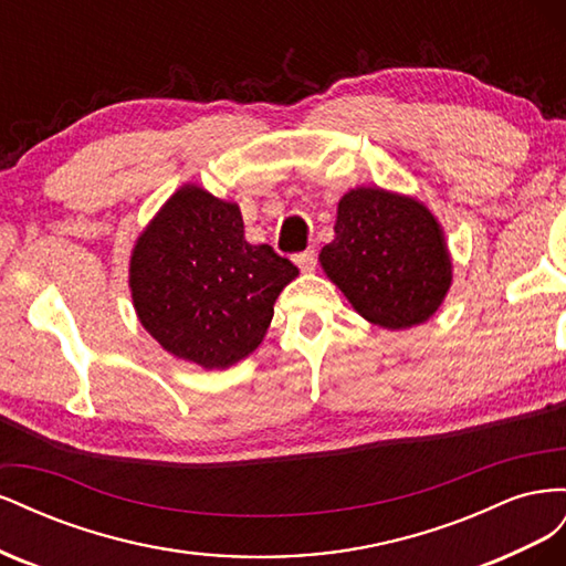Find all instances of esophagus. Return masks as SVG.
I'll list each match as a JSON object with an SVG mask.
<instances>
[{
    "instance_id": "34e87169",
    "label": "esophagus",
    "mask_w": 566,
    "mask_h": 566,
    "mask_svg": "<svg viewBox=\"0 0 566 566\" xmlns=\"http://www.w3.org/2000/svg\"><path fill=\"white\" fill-rule=\"evenodd\" d=\"M295 264L304 271V273H312L316 269V250H304L300 254H295Z\"/></svg>"
}]
</instances>
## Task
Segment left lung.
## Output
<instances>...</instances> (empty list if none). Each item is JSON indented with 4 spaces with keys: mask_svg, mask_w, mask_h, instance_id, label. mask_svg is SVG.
<instances>
[{
    "mask_svg": "<svg viewBox=\"0 0 566 566\" xmlns=\"http://www.w3.org/2000/svg\"><path fill=\"white\" fill-rule=\"evenodd\" d=\"M318 262L356 314L387 331L430 321L453 283L443 229L413 196L356 186L339 198Z\"/></svg>",
    "mask_w": 566,
    "mask_h": 566,
    "instance_id": "obj_1",
    "label": "left lung"
}]
</instances>
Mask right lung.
<instances>
[{"label":"right lung","mask_w":566,"mask_h":566,"mask_svg":"<svg viewBox=\"0 0 566 566\" xmlns=\"http://www.w3.org/2000/svg\"><path fill=\"white\" fill-rule=\"evenodd\" d=\"M297 266L245 241L241 208L184 184L136 238L129 256L134 312L150 337L181 361L224 370L269 331Z\"/></svg>","instance_id":"add662e5"}]
</instances>
